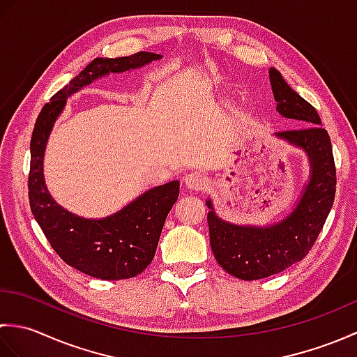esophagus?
Listing matches in <instances>:
<instances>
[{"label":"esophagus","mask_w":357,"mask_h":357,"mask_svg":"<svg viewBox=\"0 0 357 357\" xmlns=\"http://www.w3.org/2000/svg\"><path fill=\"white\" fill-rule=\"evenodd\" d=\"M185 185L190 188V190L202 192L207 188L208 181L206 176H202V174H199V173H190L185 176Z\"/></svg>","instance_id":"obj_1"}]
</instances>
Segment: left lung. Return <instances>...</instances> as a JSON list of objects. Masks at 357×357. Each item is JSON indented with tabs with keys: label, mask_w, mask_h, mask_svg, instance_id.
<instances>
[{
	"label": "left lung",
	"mask_w": 357,
	"mask_h": 357,
	"mask_svg": "<svg viewBox=\"0 0 357 357\" xmlns=\"http://www.w3.org/2000/svg\"><path fill=\"white\" fill-rule=\"evenodd\" d=\"M276 110L299 121L301 128L276 133L304 149L312 164V178L298 207L282 222L271 227H239L219 219L211 202L207 215L210 245L218 264L242 280H257L284 271L304 259L319 236L336 195V165L330 135L319 113L287 84L276 69L268 70Z\"/></svg>",
	"instance_id": "obj_1"
}]
</instances>
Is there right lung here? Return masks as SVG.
I'll return each instance as SVG.
<instances>
[{
	"label": "right lung",
	"instance_id": "1",
	"mask_svg": "<svg viewBox=\"0 0 357 357\" xmlns=\"http://www.w3.org/2000/svg\"><path fill=\"white\" fill-rule=\"evenodd\" d=\"M138 52L130 56L95 58L78 77L50 98L41 109L30 139L29 201L44 236L61 259L86 275L119 280L138 276L156 252L165 218L176 202L179 183L172 181L141 195L118 213L104 219H82L61 208L44 184L43 158L53 123L64 109L66 98L107 73L126 72L159 59Z\"/></svg>",
	"mask_w": 357,
	"mask_h": 357
}]
</instances>
